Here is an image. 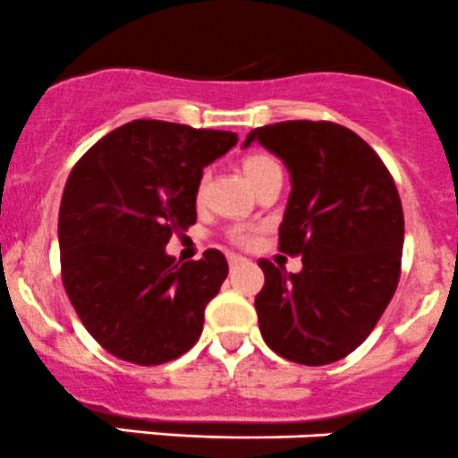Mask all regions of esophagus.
Wrapping results in <instances>:
<instances>
[{"label":"esophagus","instance_id":"34e87169","mask_svg":"<svg viewBox=\"0 0 458 458\" xmlns=\"http://www.w3.org/2000/svg\"><path fill=\"white\" fill-rule=\"evenodd\" d=\"M243 261H246V257H242V255H228L230 268H237V266L243 264Z\"/></svg>","mask_w":458,"mask_h":458}]
</instances>
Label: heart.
Returning <instances> with one entry per match:
<instances>
[{
  "label": "heart",
  "mask_w": 458,
  "mask_h": 458,
  "mask_svg": "<svg viewBox=\"0 0 458 458\" xmlns=\"http://www.w3.org/2000/svg\"><path fill=\"white\" fill-rule=\"evenodd\" d=\"M277 170V161H275L273 157H268V154H250V157L243 158V174H246L248 183H250L252 188H255L266 174ZM230 242L239 243V246H248V243H252V234L248 233V230H233V233H230Z\"/></svg>",
  "instance_id": "obj_1"
}]
</instances>
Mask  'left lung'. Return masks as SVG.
Masks as SVG:
<instances>
[{
    "mask_svg": "<svg viewBox=\"0 0 458 458\" xmlns=\"http://www.w3.org/2000/svg\"><path fill=\"white\" fill-rule=\"evenodd\" d=\"M252 140L291 172L279 250L304 264L286 273L259 259L261 337L297 365H331L360 347L396 293L405 237L396 183L378 154L337 123H275L243 145Z\"/></svg>",
    "mask_w": 458,
    "mask_h": 458,
    "instance_id": "obj_1",
    "label": "left lung"
}]
</instances>
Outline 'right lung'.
Instances as JSON below:
<instances>
[{
    "instance_id": "obj_1",
    "label": "right lung",
    "mask_w": 458,
    "mask_h": 458,
    "mask_svg": "<svg viewBox=\"0 0 458 458\" xmlns=\"http://www.w3.org/2000/svg\"><path fill=\"white\" fill-rule=\"evenodd\" d=\"M237 140L234 131L131 121L71 170L57 219L62 284L111 356L154 367L197 344L228 261L210 248L181 264L165 246L197 224L203 167Z\"/></svg>"
}]
</instances>
